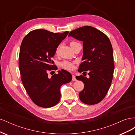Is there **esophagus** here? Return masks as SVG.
<instances>
[{
	"label": "esophagus",
	"mask_w": 135,
	"mask_h": 135,
	"mask_svg": "<svg viewBox=\"0 0 135 135\" xmlns=\"http://www.w3.org/2000/svg\"><path fill=\"white\" fill-rule=\"evenodd\" d=\"M72 80L73 81H76V79L75 78V76L74 75H72Z\"/></svg>",
	"instance_id": "esophagus-1"
}]
</instances>
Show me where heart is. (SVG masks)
I'll return each mask as SVG.
<instances>
[{"mask_svg":"<svg viewBox=\"0 0 135 135\" xmlns=\"http://www.w3.org/2000/svg\"><path fill=\"white\" fill-rule=\"evenodd\" d=\"M75 43H76V42H71L70 43V46L72 44H74ZM57 52H58V48H57V50L56 51V53L57 54ZM61 66H62L64 69H66V70H71L74 69V62H70V61H64L62 63H61Z\"/></svg>","mask_w":135,"mask_h":135,"instance_id":"b5f03b06","label":"heart"}]
</instances>
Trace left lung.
Returning a JSON list of instances; mask_svg holds the SVG:
<instances>
[{
	"instance_id": "8db88e82",
	"label": "left lung",
	"mask_w": 135,
	"mask_h": 135,
	"mask_svg": "<svg viewBox=\"0 0 135 135\" xmlns=\"http://www.w3.org/2000/svg\"><path fill=\"white\" fill-rule=\"evenodd\" d=\"M83 42V55L78 71L87 73L88 78L76 76L84 84L79 94L81 102L88 105L98 104L107 95L111 85L114 70L113 51L108 36L97 28L85 26L73 30L68 36Z\"/></svg>"
}]
</instances>
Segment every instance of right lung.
<instances>
[{
	"instance_id": "obj_1",
	"label": "right lung",
	"mask_w": 135,
	"mask_h": 135,
	"mask_svg": "<svg viewBox=\"0 0 135 135\" xmlns=\"http://www.w3.org/2000/svg\"><path fill=\"white\" fill-rule=\"evenodd\" d=\"M68 33L38 29L30 32L22 40L18 62L21 80L31 100L40 107L51 108L57 104L61 86L72 79L70 73L63 69L50 78L48 76L49 71L57 69L52 58Z\"/></svg>"
}]
</instances>
